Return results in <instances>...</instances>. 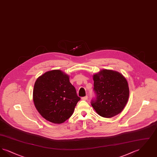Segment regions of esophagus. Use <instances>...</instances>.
Segmentation results:
<instances>
[{
  "instance_id": "34e87169",
  "label": "esophagus",
  "mask_w": 157,
  "mask_h": 157,
  "mask_svg": "<svg viewBox=\"0 0 157 157\" xmlns=\"http://www.w3.org/2000/svg\"><path fill=\"white\" fill-rule=\"evenodd\" d=\"M82 100H83V101H86V100H87V99H88V96H85V97H82Z\"/></svg>"
}]
</instances>
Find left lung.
<instances>
[{
	"label": "left lung",
	"instance_id": "left-lung-1",
	"mask_svg": "<svg viewBox=\"0 0 157 157\" xmlns=\"http://www.w3.org/2000/svg\"><path fill=\"white\" fill-rule=\"evenodd\" d=\"M96 99L91 105L98 114L111 118L122 112L127 104L129 90L125 78L118 72L102 69L93 75Z\"/></svg>",
	"mask_w": 157,
	"mask_h": 157
}]
</instances>
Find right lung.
Instances as JSON below:
<instances>
[{"label":"right lung","instance_id":"right-lung-1","mask_svg":"<svg viewBox=\"0 0 157 157\" xmlns=\"http://www.w3.org/2000/svg\"><path fill=\"white\" fill-rule=\"evenodd\" d=\"M80 99L69 76L60 70L46 72L35 83L34 105L40 115L51 122L61 124L69 119Z\"/></svg>","mask_w":157,"mask_h":157}]
</instances>
